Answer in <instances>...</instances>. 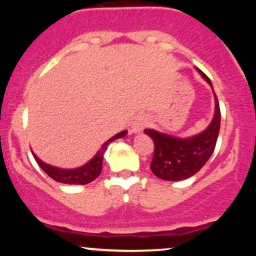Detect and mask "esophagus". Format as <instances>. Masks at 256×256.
I'll return each instance as SVG.
<instances>
[{"mask_svg": "<svg viewBox=\"0 0 256 256\" xmlns=\"http://www.w3.org/2000/svg\"><path fill=\"white\" fill-rule=\"evenodd\" d=\"M148 119L144 116H140L134 119V122H132V131L134 132H140L143 128H146L148 125Z\"/></svg>", "mask_w": 256, "mask_h": 256, "instance_id": "obj_1", "label": "esophagus"}]
</instances>
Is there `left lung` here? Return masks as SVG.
Returning a JSON list of instances; mask_svg holds the SVG:
<instances>
[{
    "label": "left lung",
    "instance_id": "left-lung-1",
    "mask_svg": "<svg viewBox=\"0 0 256 256\" xmlns=\"http://www.w3.org/2000/svg\"><path fill=\"white\" fill-rule=\"evenodd\" d=\"M206 80L210 83V79L200 71ZM216 113L210 126L204 132L190 138H177L168 134L146 128L144 132L154 140V154H152L150 170L155 176L164 180H182L198 173L204 164L212 156L216 148V140L220 130V108L216 95Z\"/></svg>",
    "mask_w": 256,
    "mask_h": 256
}]
</instances>
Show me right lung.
I'll list each match as a JSON object with an SVG mask.
<instances>
[{"mask_svg": "<svg viewBox=\"0 0 256 256\" xmlns=\"http://www.w3.org/2000/svg\"><path fill=\"white\" fill-rule=\"evenodd\" d=\"M126 134V131L119 132L118 134L113 136L107 142L104 143V146H101V149L98 152V154L95 155L88 164H85L84 166L79 167V168L74 170H62L58 168V167L46 165L42 160H40L36 155L32 152L34 160L37 161V164L40 165V168L43 170L49 177L54 179V180L58 182V183L64 184H88L90 182H92L94 179H96L100 176V173L102 171V160H104V154L107 149L108 144L110 142H113L114 140H118V138L124 137Z\"/></svg>", "mask_w": 256, "mask_h": 256, "instance_id": "add662e5", "label": "right lung"}]
</instances>
